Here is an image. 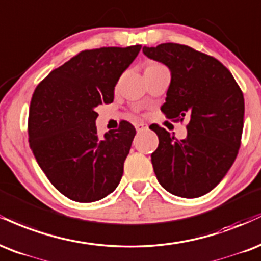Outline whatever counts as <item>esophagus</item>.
Listing matches in <instances>:
<instances>
[{
	"label": "esophagus",
	"instance_id": "34e87169",
	"mask_svg": "<svg viewBox=\"0 0 261 261\" xmlns=\"http://www.w3.org/2000/svg\"><path fill=\"white\" fill-rule=\"evenodd\" d=\"M134 125H136V129L138 132L144 130V129H146V128H148V125H146L145 123H143V122H139V123H136Z\"/></svg>",
	"mask_w": 261,
	"mask_h": 261
}]
</instances>
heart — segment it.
Returning <instances> with one entry per match:
<instances>
[{
	"label": "heart",
	"instance_id": "1",
	"mask_svg": "<svg viewBox=\"0 0 261 261\" xmlns=\"http://www.w3.org/2000/svg\"><path fill=\"white\" fill-rule=\"evenodd\" d=\"M158 66H160V64H158V63H150L148 67H146V68H149V67H158Z\"/></svg>",
	"mask_w": 261,
	"mask_h": 261
}]
</instances>
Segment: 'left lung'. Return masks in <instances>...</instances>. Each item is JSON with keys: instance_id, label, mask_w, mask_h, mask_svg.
<instances>
[{"instance_id": "8db88e82", "label": "left lung", "mask_w": 261, "mask_h": 261, "mask_svg": "<svg viewBox=\"0 0 261 261\" xmlns=\"http://www.w3.org/2000/svg\"><path fill=\"white\" fill-rule=\"evenodd\" d=\"M143 52L171 72L161 111L168 118L189 117L182 140L159 125L150 127L159 137L158 149L151 154L156 178L177 197H201L221 182L237 158L243 94L220 61L189 46L167 42L144 46Z\"/></svg>"}]
</instances>
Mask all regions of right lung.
I'll return each mask as SVG.
<instances>
[{
    "mask_svg": "<svg viewBox=\"0 0 261 261\" xmlns=\"http://www.w3.org/2000/svg\"><path fill=\"white\" fill-rule=\"evenodd\" d=\"M142 46L87 50L54 69L33 94L29 144L52 186L78 203H93L117 188L136 128L97 136L95 111L111 103L119 76Z\"/></svg>",
    "mask_w": 261,
    "mask_h": 261,
    "instance_id": "right-lung-1",
    "label": "right lung"
}]
</instances>
